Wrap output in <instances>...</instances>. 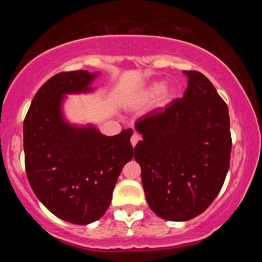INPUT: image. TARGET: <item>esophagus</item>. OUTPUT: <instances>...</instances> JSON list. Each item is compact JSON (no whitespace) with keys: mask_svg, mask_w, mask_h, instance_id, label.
<instances>
[{"mask_svg":"<svg viewBox=\"0 0 262 262\" xmlns=\"http://www.w3.org/2000/svg\"><path fill=\"white\" fill-rule=\"evenodd\" d=\"M139 140H140V135L138 134V133H133V135H132V138H130L132 145L135 146V145H137V143H138V141H139Z\"/></svg>","mask_w":262,"mask_h":262,"instance_id":"34e87169","label":"esophagus"}]
</instances>
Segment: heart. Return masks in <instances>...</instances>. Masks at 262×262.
Wrapping results in <instances>:
<instances>
[{
    "label": "heart",
    "mask_w": 262,
    "mask_h": 262,
    "mask_svg": "<svg viewBox=\"0 0 262 262\" xmlns=\"http://www.w3.org/2000/svg\"><path fill=\"white\" fill-rule=\"evenodd\" d=\"M161 91H162V85H161V83L156 82V83H154V85H151L149 87V90L145 93V97H148V98L154 97V96L159 95V93H160ZM167 97H169V93L166 92V93H165V98H167Z\"/></svg>",
    "instance_id": "heart-1"
}]
</instances>
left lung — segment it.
<instances>
[{
	"instance_id": "8db88e82",
	"label": "left lung",
	"mask_w": 262,
	"mask_h": 262,
	"mask_svg": "<svg viewBox=\"0 0 262 262\" xmlns=\"http://www.w3.org/2000/svg\"><path fill=\"white\" fill-rule=\"evenodd\" d=\"M183 97L135 122L143 140L134 149L150 208L166 221H188L218 196L229 170V111L213 83L183 71Z\"/></svg>"
}]
</instances>
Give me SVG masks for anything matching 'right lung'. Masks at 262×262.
<instances>
[{
  "label": "right lung",
  "mask_w": 262,
  "mask_h": 262,
  "mask_svg": "<svg viewBox=\"0 0 262 262\" xmlns=\"http://www.w3.org/2000/svg\"><path fill=\"white\" fill-rule=\"evenodd\" d=\"M96 75L86 70L54 75L35 93L23 123L26 172L33 192L56 217L81 225L106 213L119 173L134 152L132 129L106 137L93 127L64 121V95L90 91Z\"/></svg>",
  "instance_id": "1"
}]
</instances>
